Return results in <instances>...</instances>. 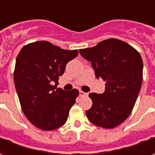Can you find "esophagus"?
<instances>
[{
	"mask_svg": "<svg viewBox=\"0 0 155 155\" xmlns=\"http://www.w3.org/2000/svg\"><path fill=\"white\" fill-rule=\"evenodd\" d=\"M88 96V94H87V93L84 92V91H80V96H81V97H82V96Z\"/></svg>",
	"mask_w": 155,
	"mask_h": 155,
	"instance_id": "1",
	"label": "esophagus"
}]
</instances>
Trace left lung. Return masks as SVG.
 Instances as JSON below:
<instances>
[{
  "label": "left lung",
  "instance_id": "1",
  "mask_svg": "<svg viewBox=\"0 0 155 155\" xmlns=\"http://www.w3.org/2000/svg\"><path fill=\"white\" fill-rule=\"evenodd\" d=\"M91 62L96 77L106 81L103 94L90 93L92 107L85 111L90 122L103 128H114L134 109L143 81V60L134 47L109 38L92 48L80 49Z\"/></svg>",
  "mask_w": 155,
  "mask_h": 155
}]
</instances>
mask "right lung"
I'll return each mask as SVG.
<instances>
[{
    "instance_id": "obj_1",
    "label": "right lung",
    "mask_w": 155,
    "mask_h": 155,
    "mask_svg": "<svg viewBox=\"0 0 155 155\" xmlns=\"http://www.w3.org/2000/svg\"><path fill=\"white\" fill-rule=\"evenodd\" d=\"M77 55V49L64 50L47 41L27 44L17 55L14 83L21 110L41 130H54L66 123L79 91L56 87L67 63Z\"/></svg>"
}]
</instances>
